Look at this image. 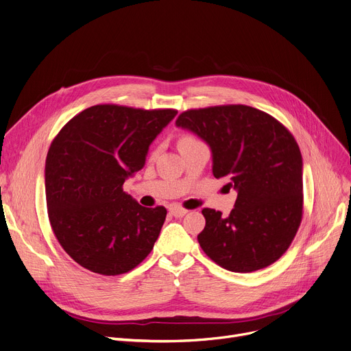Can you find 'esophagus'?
I'll list each match as a JSON object with an SVG mask.
<instances>
[{
	"instance_id": "obj_1",
	"label": "esophagus",
	"mask_w": 351,
	"mask_h": 351,
	"mask_svg": "<svg viewBox=\"0 0 351 351\" xmlns=\"http://www.w3.org/2000/svg\"><path fill=\"white\" fill-rule=\"evenodd\" d=\"M169 210H170V214L174 215V217H177V219H180V217H184V215L187 214V210H186V208H182V207L176 206V204L170 206Z\"/></svg>"
}]
</instances>
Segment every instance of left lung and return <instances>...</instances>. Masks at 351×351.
Segmentation results:
<instances>
[{"instance_id":"left-lung-1","label":"left lung","mask_w":351,"mask_h":351,"mask_svg":"<svg viewBox=\"0 0 351 351\" xmlns=\"http://www.w3.org/2000/svg\"><path fill=\"white\" fill-rule=\"evenodd\" d=\"M176 125L211 149L213 174L237 191L228 217L204 208L203 252L223 269L256 271L290 247L303 215V158L289 130L248 106L189 110Z\"/></svg>"}]
</instances>
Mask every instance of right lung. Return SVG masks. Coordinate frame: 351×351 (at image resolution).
<instances>
[{
  "mask_svg": "<svg viewBox=\"0 0 351 351\" xmlns=\"http://www.w3.org/2000/svg\"><path fill=\"white\" fill-rule=\"evenodd\" d=\"M176 110L94 106L66 123L45 160V197L54 234L81 267L123 274L152 252L164 207L147 208L123 191Z\"/></svg>",
  "mask_w": 351,
  "mask_h": 351,
  "instance_id": "right-lung-1",
  "label": "right lung"
}]
</instances>
